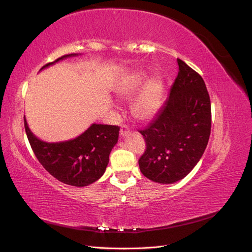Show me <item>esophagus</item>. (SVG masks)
<instances>
[{
    "instance_id": "esophagus-1",
    "label": "esophagus",
    "mask_w": 252,
    "mask_h": 252,
    "mask_svg": "<svg viewBox=\"0 0 252 252\" xmlns=\"http://www.w3.org/2000/svg\"><path fill=\"white\" fill-rule=\"evenodd\" d=\"M129 133V128L128 126L126 125H123L121 127V130H120V135L122 136V138H125V136H127Z\"/></svg>"
}]
</instances>
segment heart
Returning <instances> with one entry per match:
<instances>
[{"label": "heart", "mask_w": 252, "mask_h": 252, "mask_svg": "<svg viewBox=\"0 0 252 252\" xmlns=\"http://www.w3.org/2000/svg\"><path fill=\"white\" fill-rule=\"evenodd\" d=\"M147 79L148 74L145 72H136L129 75L122 82L118 91L119 95L124 100H130ZM162 101L163 81L158 77L149 79L131 104V113L133 118L142 122L149 121L161 108Z\"/></svg>", "instance_id": "1"}]
</instances>
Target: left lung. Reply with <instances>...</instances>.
<instances>
[{
	"label": "left lung",
	"instance_id": "left-lung-1",
	"mask_svg": "<svg viewBox=\"0 0 252 252\" xmlns=\"http://www.w3.org/2000/svg\"><path fill=\"white\" fill-rule=\"evenodd\" d=\"M178 77L161 110L141 130L146 151L141 172L159 184H173L199 163L211 129L210 97L201 75L178 59Z\"/></svg>",
	"mask_w": 252,
	"mask_h": 252
}]
</instances>
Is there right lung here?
I'll use <instances>...</instances> for the list:
<instances>
[{"label":"right lung","mask_w":252,"mask_h":252,"mask_svg":"<svg viewBox=\"0 0 252 252\" xmlns=\"http://www.w3.org/2000/svg\"><path fill=\"white\" fill-rule=\"evenodd\" d=\"M77 56L78 53H71L61 57L43 66L41 70L64 59ZM24 125L30 146L44 168L60 182L75 187L93 184L104 174L120 131L118 126L91 124L77 138L50 143L40 140L32 133L25 117Z\"/></svg>","instance_id":"obj_1"}]
</instances>
